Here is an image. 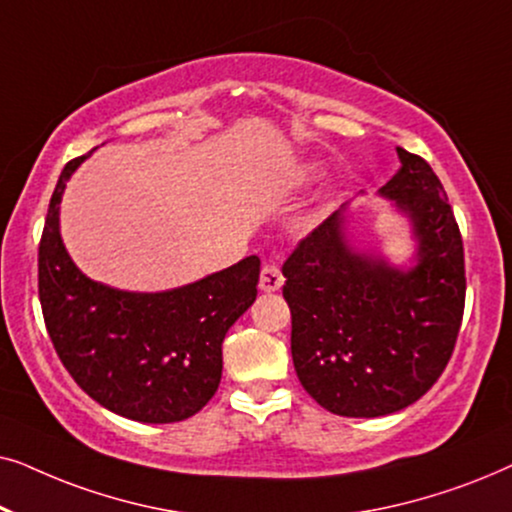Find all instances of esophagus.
I'll use <instances>...</instances> for the list:
<instances>
[{"label": "esophagus", "instance_id": "obj_1", "mask_svg": "<svg viewBox=\"0 0 512 512\" xmlns=\"http://www.w3.org/2000/svg\"><path fill=\"white\" fill-rule=\"evenodd\" d=\"M282 284H284L282 270H279L277 265H263L261 277H258V289L265 293H272V291L282 289Z\"/></svg>", "mask_w": 512, "mask_h": 512}]
</instances>
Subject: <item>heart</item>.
<instances>
[{
  "label": "heart",
  "instance_id": "1",
  "mask_svg": "<svg viewBox=\"0 0 512 512\" xmlns=\"http://www.w3.org/2000/svg\"><path fill=\"white\" fill-rule=\"evenodd\" d=\"M314 174V165H305V167H300V172H298V179L303 181V179H310Z\"/></svg>",
  "mask_w": 512,
  "mask_h": 512
}]
</instances>
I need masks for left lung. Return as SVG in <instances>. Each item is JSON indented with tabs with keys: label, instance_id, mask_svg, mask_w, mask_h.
Returning a JSON list of instances; mask_svg holds the SVG:
<instances>
[{
	"label": "left lung",
	"instance_id": "8db88e82",
	"mask_svg": "<svg viewBox=\"0 0 512 512\" xmlns=\"http://www.w3.org/2000/svg\"><path fill=\"white\" fill-rule=\"evenodd\" d=\"M401 170L380 188L410 221V265L354 247L345 202L284 263L298 380L340 417L408 408L450 361L464 317V244L445 188L398 146Z\"/></svg>",
	"mask_w": 512,
	"mask_h": 512
}]
</instances>
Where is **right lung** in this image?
Masks as SVG:
<instances>
[{
	"label": "right lung",
	"mask_w": 512,
	"mask_h": 512,
	"mask_svg": "<svg viewBox=\"0 0 512 512\" xmlns=\"http://www.w3.org/2000/svg\"><path fill=\"white\" fill-rule=\"evenodd\" d=\"M90 156V153H88ZM69 160L48 205L39 244V300L62 366L116 415L170 424L205 408L221 382L228 328L256 300L258 256L170 291H121L76 268L60 235Z\"/></svg>",
	"instance_id": "obj_1"
}]
</instances>
